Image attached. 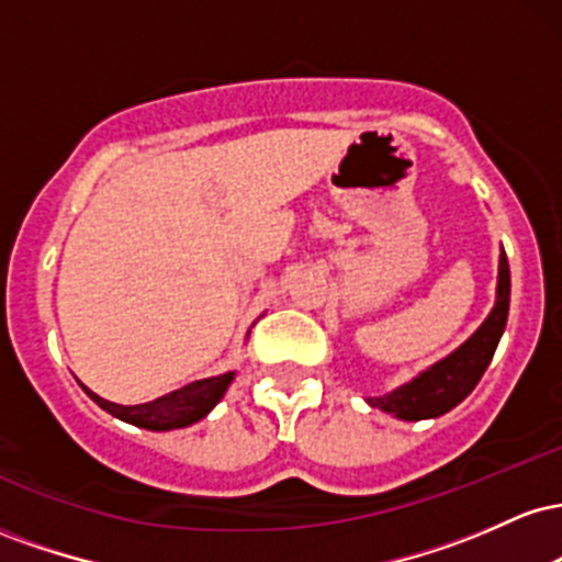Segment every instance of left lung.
<instances>
[{"label": "left lung", "instance_id": "8db88e82", "mask_svg": "<svg viewBox=\"0 0 562 562\" xmlns=\"http://www.w3.org/2000/svg\"><path fill=\"white\" fill-rule=\"evenodd\" d=\"M509 312V263L505 250L499 256V280H496V303L486 322L447 359L398 385L385 396H370L367 404L389 412L398 420H428L443 412L454 409L470 391L479 385L488 362H492L496 344L507 325Z\"/></svg>", "mask_w": 562, "mask_h": 562}]
</instances>
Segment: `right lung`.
Returning <instances> with one entry per match:
<instances>
[{
	"instance_id": "obj_1",
	"label": "right lung",
	"mask_w": 562,
	"mask_h": 562,
	"mask_svg": "<svg viewBox=\"0 0 562 562\" xmlns=\"http://www.w3.org/2000/svg\"><path fill=\"white\" fill-rule=\"evenodd\" d=\"M235 372H224V375L195 380V383L184 385V389L166 393V396L156 398V402L147 404H134V406H121L108 402V398L97 396L94 391H89L87 385H81L87 391V396L92 398L97 406H102L105 412H111L119 420L137 425V428L147 430H173V428H187V425L203 420L214 406L222 402V396L227 393Z\"/></svg>"
}]
</instances>
